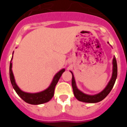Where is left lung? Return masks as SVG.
<instances>
[{"mask_svg":"<svg viewBox=\"0 0 127 127\" xmlns=\"http://www.w3.org/2000/svg\"><path fill=\"white\" fill-rule=\"evenodd\" d=\"M107 43H109V42H107ZM112 64H113V69H112V77H111V79L110 81L109 82L108 84H107L106 88L102 92H101L100 93H98L96 95H89L85 94V93H84L78 89L76 86V84H75V79H74L73 73L71 71L72 75V87L73 92H74V95L75 98L78 100L80 101L90 103H98V102L101 101L104 99L108 95V94L110 93L111 90L112 89L114 85L116 79H117V64L116 57H114L113 61H112Z\"/></svg>","mask_w":127,"mask_h":127,"instance_id":"1","label":"left lung"}]
</instances>
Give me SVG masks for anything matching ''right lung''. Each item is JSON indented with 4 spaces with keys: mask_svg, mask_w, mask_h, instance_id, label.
Segmentation results:
<instances>
[{
    "mask_svg": "<svg viewBox=\"0 0 127 127\" xmlns=\"http://www.w3.org/2000/svg\"><path fill=\"white\" fill-rule=\"evenodd\" d=\"M12 58L13 56L10 64V79L13 87L15 92H16V93L24 101L31 104H43L49 101L54 95L55 88L56 85L57 84L59 79L61 77L62 74L64 72V69H63L61 71H59L58 72L56 73V75L53 77V79L52 80V83H51L50 85L48 87V88L42 91V92H39V93H26V92H24L22 90H21L20 88L18 87V85H16V82H15L12 70H11V67H12L11 60H12Z\"/></svg>",
    "mask_w": 127,
    "mask_h": 127,
    "instance_id": "right-lung-1",
    "label": "right lung"
}]
</instances>
